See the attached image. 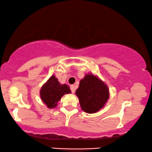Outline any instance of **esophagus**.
I'll list each match as a JSON object with an SVG mask.
<instances>
[{
    "instance_id": "1",
    "label": "esophagus",
    "mask_w": 152,
    "mask_h": 152,
    "mask_svg": "<svg viewBox=\"0 0 152 152\" xmlns=\"http://www.w3.org/2000/svg\"><path fill=\"white\" fill-rule=\"evenodd\" d=\"M70 88H71V90H72V93H74L75 91H76V89H75V86L74 85L71 86Z\"/></svg>"
}]
</instances>
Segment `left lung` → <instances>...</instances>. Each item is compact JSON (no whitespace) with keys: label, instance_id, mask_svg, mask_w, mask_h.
Instances as JSON below:
<instances>
[{"label":"left lung","instance_id":"obj_1","mask_svg":"<svg viewBox=\"0 0 152 152\" xmlns=\"http://www.w3.org/2000/svg\"><path fill=\"white\" fill-rule=\"evenodd\" d=\"M82 110L93 114L103 108L109 97V88L98 77L91 74H86L80 80L76 91Z\"/></svg>","mask_w":152,"mask_h":152}]
</instances>
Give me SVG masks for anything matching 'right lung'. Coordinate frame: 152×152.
<instances>
[{
    "instance_id": "right-lung-1",
    "label": "right lung",
    "mask_w": 152,
    "mask_h": 152,
    "mask_svg": "<svg viewBox=\"0 0 152 152\" xmlns=\"http://www.w3.org/2000/svg\"><path fill=\"white\" fill-rule=\"evenodd\" d=\"M69 93H71L69 87L66 84L61 85L55 75L47 80L40 90L41 99L50 109L56 107L62 96Z\"/></svg>"
}]
</instances>
